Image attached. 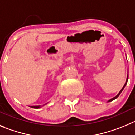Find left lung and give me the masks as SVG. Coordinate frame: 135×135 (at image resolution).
I'll list each match as a JSON object with an SVG mask.
<instances>
[{"mask_svg":"<svg viewBox=\"0 0 135 135\" xmlns=\"http://www.w3.org/2000/svg\"><path fill=\"white\" fill-rule=\"evenodd\" d=\"M128 76H127V80H126V83H125V84H124V86H123V89H121V90H120V92H119V94H117V96H116V97H114V98H113V99H110V100H109V102H110V101H112V100H114V99H117V97H119V95H120V93H121V92H122V91H123V89H124V86H126V85H127V81H128Z\"/></svg>","mask_w":135,"mask_h":135,"instance_id":"1","label":"left lung"}]
</instances>
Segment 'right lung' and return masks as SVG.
Wrapping results in <instances>:
<instances>
[{
  "label": "right lung",
  "instance_id": "1",
  "mask_svg": "<svg viewBox=\"0 0 135 135\" xmlns=\"http://www.w3.org/2000/svg\"><path fill=\"white\" fill-rule=\"evenodd\" d=\"M31 107L35 108V109H38V108H41V106H31Z\"/></svg>",
  "mask_w": 135,
  "mask_h": 135
}]
</instances>
